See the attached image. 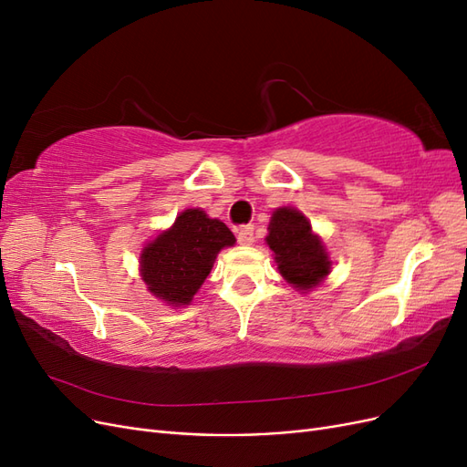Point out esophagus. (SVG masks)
I'll return each mask as SVG.
<instances>
[{
	"label": "esophagus",
	"mask_w": 467,
	"mask_h": 467,
	"mask_svg": "<svg viewBox=\"0 0 467 467\" xmlns=\"http://www.w3.org/2000/svg\"><path fill=\"white\" fill-rule=\"evenodd\" d=\"M253 239H255V235H253V225H244V228L237 230V242L242 245H251Z\"/></svg>",
	"instance_id": "1"
}]
</instances>
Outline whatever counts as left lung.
<instances>
[{
    "instance_id": "obj_1",
    "label": "left lung",
    "mask_w": 467,
    "mask_h": 467,
    "mask_svg": "<svg viewBox=\"0 0 467 467\" xmlns=\"http://www.w3.org/2000/svg\"><path fill=\"white\" fill-rule=\"evenodd\" d=\"M265 239L275 253L280 275L294 288L312 290L331 273L327 251L300 210L276 208Z\"/></svg>"
}]
</instances>
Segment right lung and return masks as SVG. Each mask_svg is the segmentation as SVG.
Wrapping results in <instances>:
<instances>
[{
  "instance_id": "obj_1",
  "label": "right lung",
  "mask_w": 467,
  "mask_h": 467,
  "mask_svg": "<svg viewBox=\"0 0 467 467\" xmlns=\"http://www.w3.org/2000/svg\"><path fill=\"white\" fill-rule=\"evenodd\" d=\"M234 244L235 237L223 222L208 218L201 208H189L144 247L140 273L155 298L173 307L189 306L218 253Z\"/></svg>"
}]
</instances>
